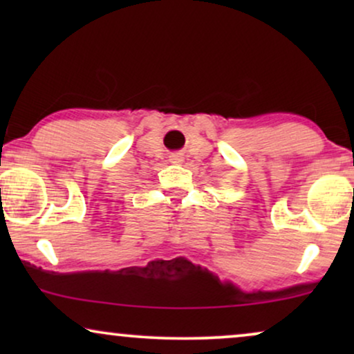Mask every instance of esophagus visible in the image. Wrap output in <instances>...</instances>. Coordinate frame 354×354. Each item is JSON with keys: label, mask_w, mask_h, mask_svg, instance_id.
<instances>
[{"label": "esophagus", "mask_w": 354, "mask_h": 354, "mask_svg": "<svg viewBox=\"0 0 354 354\" xmlns=\"http://www.w3.org/2000/svg\"><path fill=\"white\" fill-rule=\"evenodd\" d=\"M183 161V156L180 153H174L172 156H171V162L172 164H180Z\"/></svg>", "instance_id": "obj_1"}]
</instances>
